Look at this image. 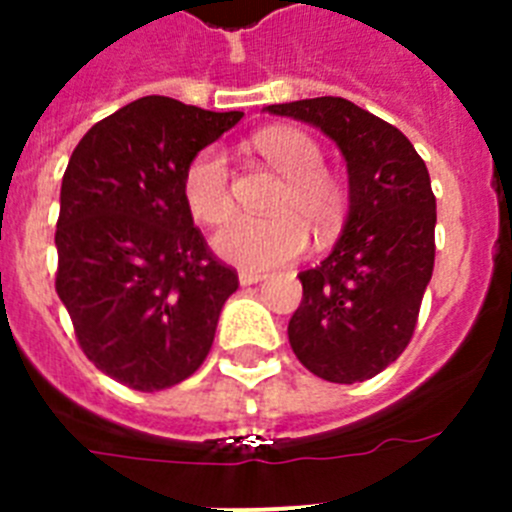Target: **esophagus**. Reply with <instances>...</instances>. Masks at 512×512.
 <instances>
[{
	"instance_id": "esophagus-1",
	"label": "esophagus",
	"mask_w": 512,
	"mask_h": 512,
	"mask_svg": "<svg viewBox=\"0 0 512 512\" xmlns=\"http://www.w3.org/2000/svg\"><path fill=\"white\" fill-rule=\"evenodd\" d=\"M261 279H264V274H256V271H241V274H238V282H241L243 287H251V284H259Z\"/></svg>"
}]
</instances>
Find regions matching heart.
Segmentation results:
<instances>
[{
  "label": "heart",
  "mask_w": 512,
  "mask_h": 512,
  "mask_svg": "<svg viewBox=\"0 0 512 512\" xmlns=\"http://www.w3.org/2000/svg\"><path fill=\"white\" fill-rule=\"evenodd\" d=\"M253 146L284 176L271 200L269 217H233L217 230L212 248L217 256L248 271H266L297 259L307 246V228L328 238L341 225L346 192L323 171V151L307 133L295 128H269ZM182 194L194 220L223 223L233 210L228 156L210 146L184 169Z\"/></svg>",
  "instance_id": "1"
}]
</instances>
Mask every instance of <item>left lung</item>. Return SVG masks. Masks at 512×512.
<instances>
[{"mask_svg":"<svg viewBox=\"0 0 512 512\" xmlns=\"http://www.w3.org/2000/svg\"><path fill=\"white\" fill-rule=\"evenodd\" d=\"M336 140L348 169V217L333 251L300 271L289 346L336 384L377 377L405 351L436 259V197L423 158L382 117L343 97L269 104Z\"/></svg>","mask_w":512,"mask_h":512,"instance_id":"left-lung-1","label":"left lung"}]
</instances>
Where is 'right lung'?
I'll return each mask as SVG.
<instances>
[{"instance_id": "1", "label": "right lung", "mask_w": 512, "mask_h": 512, "mask_svg": "<svg viewBox=\"0 0 512 512\" xmlns=\"http://www.w3.org/2000/svg\"><path fill=\"white\" fill-rule=\"evenodd\" d=\"M243 112L140 97L79 140L61 182L56 292L99 372L138 392L184 382L215 341L235 269L182 194L184 169Z\"/></svg>"}]
</instances>
